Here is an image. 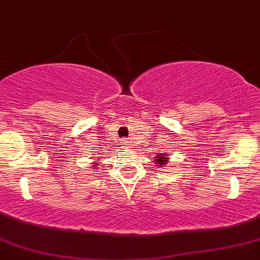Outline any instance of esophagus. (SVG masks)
Instances as JSON below:
<instances>
[{
	"label": "esophagus",
	"mask_w": 260,
	"mask_h": 260,
	"mask_svg": "<svg viewBox=\"0 0 260 260\" xmlns=\"http://www.w3.org/2000/svg\"><path fill=\"white\" fill-rule=\"evenodd\" d=\"M120 144L121 145H123V146H124V147H127V145H128V141H127V140H120Z\"/></svg>",
	"instance_id": "esophagus-1"
}]
</instances>
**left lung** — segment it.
I'll return each instance as SVG.
<instances>
[{
  "label": "left lung",
  "mask_w": 260,
  "mask_h": 260,
  "mask_svg": "<svg viewBox=\"0 0 260 260\" xmlns=\"http://www.w3.org/2000/svg\"><path fill=\"white\" fill-rule=\"evenodd\" d=\"M167 160H168V158H167V154L166 153H160V155H156L155 162L159 167H162L163 165H166V163H167Z\"/></svg>",
  "instance_id": "obj_1"
}]
</instances>
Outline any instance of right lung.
<instances>
[{
  "label": "right lung",
  "instance_id": "obj_1",
  "mask_svg": "<svg viewBox=\"0 0 260 260\" xmlns=\"http://www.w3.org/2000/svg\"><path fill=\"white\" fill-rule=\"evenodd\" d=\"M93 167H94V166H93Z\"/></svg>",
  "mask_w": 260,
  "mask_h": 260
}]
</instances>
